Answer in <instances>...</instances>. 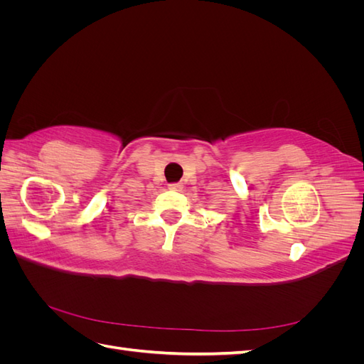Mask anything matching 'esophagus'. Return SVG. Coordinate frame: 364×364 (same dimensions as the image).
<instances>
[{
  "mask_svg": "<svg viewBox=\"0 0 364 364\" xmlns=\"http://www.w3.org/2000/svg\"><path fill=\"white\" fill-rule=\"evenodd\" d=\"M182 188H183V185L179 183V182L170 183V185H168V190H171V191H182Z\"/></svg>",
  "mask_w": 364,
  "mask_h": 364,
  "instance_id": "esophagus-1",
  "label": "esophagus"
}]
</instances>
